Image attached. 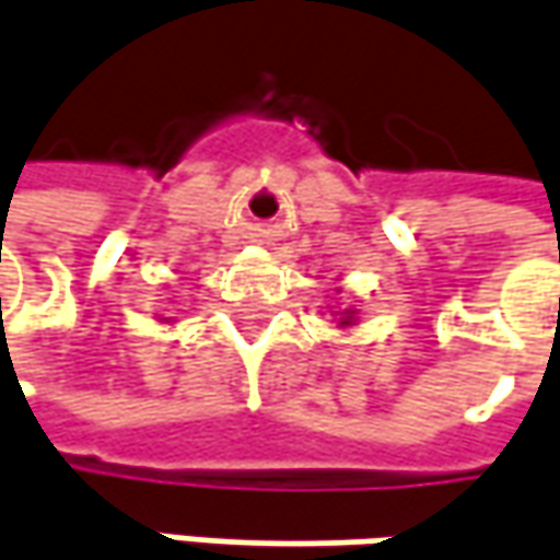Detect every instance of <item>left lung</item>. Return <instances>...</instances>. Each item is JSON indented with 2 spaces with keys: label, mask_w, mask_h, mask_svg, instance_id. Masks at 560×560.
I'll return each instance as SVG.
<instances>
[{
  "label": "left lung",
  "mask_w": 560,
  "mask_h": 560,
  "mask_svg": "<svg viewBox=\"0 0 560 560\" xmlns=\"http://www.w3.org/2000/svg\"><path fill=\"white\" fill-rule=\"evenodd\" d=\"M337 315V327H343V330H350V327H355L359 324V308H343V312H334Z\"/></svg>",
  "instance_id": "left-lung-1"
}]
</instances>
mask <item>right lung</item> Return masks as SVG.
<instances>
[{
  "instance_id": "right-lung-1",
  "label": "right lung",
  "mask_w": 560,
  "mask_h": 560,
  "mask_svg": "<svg viewBox=\"0 0 560 560\" xmlns=\"http://www.w3.org/2000/svg\"><path fill=\"white\" fill-rule=\"evenodd\" d=\"M160 322H170V318H160Z\"/></svg>"
}]
</instances>
